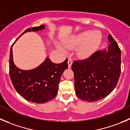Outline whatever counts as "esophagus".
<instances>
[{"instance_id":"esophagus-1","label":"esophagus","mask_w":130,"mask_h":130,"mask_svg":"<svg viewBox=\"0 0 130 130\" xmlns=\"http://www.w3.org/2000/svg\"><path fill=\"white\" fill-rule=\"evenodd\" d=\"M68 68H71V67L72 64H73V60H72L71 59V58H69V59H68Z\"/></svg>"}]
</instances>
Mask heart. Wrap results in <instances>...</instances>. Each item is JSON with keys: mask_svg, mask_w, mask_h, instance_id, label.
<instances>
[{"mask_svg": "<svg viewBox=\"0 0 130 130\" xmlns=\"http://www.w3.org/2000/svg\"><path fill=\"white\" fill-rule=\"evenodd\" d=\"M102 39V34L99 31L85 30L73 36L65 42L64 45L68 49H73L79 47L77 50L78 56L81 58H87L97 51ZM59 48L65 51L61 46H59Z\"/></svg>", "mask_w": 130, "mask_h": 130, "instance_id": "b5f03b06", "label": "heart"}]
</instances>
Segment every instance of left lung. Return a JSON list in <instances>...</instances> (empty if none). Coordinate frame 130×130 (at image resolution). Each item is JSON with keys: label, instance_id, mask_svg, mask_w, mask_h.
<instances>
[{"label": "left lung", "instance_id": "left-lung-1", "mask_svg": "<svg viewBox=\"0 0 130 130\" xmlns=\"http://www.w3.org/2000/svg\"><path fill=\"white\" fill-rule=\"evenodd\" d=\"M108 40V49L97 51L72 64L76 94L83 101H99L116 87L121 74V50L110 34Z\"/></svg>", "mask_w": 130, "mask_h": 130}]
</instances>
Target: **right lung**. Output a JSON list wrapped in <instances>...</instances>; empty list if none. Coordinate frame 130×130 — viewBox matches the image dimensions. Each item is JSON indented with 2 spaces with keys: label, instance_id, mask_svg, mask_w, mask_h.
<instances>
[{
  "label": "right lung",
  "instance_id": "add662e5",
  "mask_svg": "<svg viewBox=\"0 0 130 130\" xmlns=\"http://www.w3.org/2000/svg\"><path fill=\"white\" fill-rule=\"evenodd\" d=\"M45 28L44 25L28 28L17 40L26 32L38 31ZM14 43L10 50L9 75L15 90L24 99L35 103L43 104L53 99L57 94L61 75L68 68V59L62 63L56 64L46 57L35 69L23 70L14 63L12 48Z\"/></svg>",
  "mask_w": 130,
  "mask_h": 130
}]
</instances>
